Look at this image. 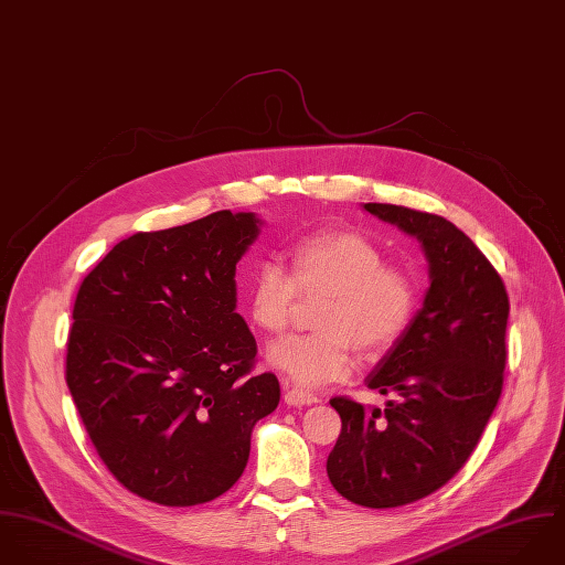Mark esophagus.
Returning <instances> with one entry per match:
<instances>
[{
	"mask_svg": "<svg viewBox=\"0 0 565 565\" xmlns=\"http://www.w3.org/2000/svg\"><path fill=\"white\" fill-rule=\"evenodd\" d=\"M284 399H286L288 406H315V404L321 402L315 393L303 391V388H297V386H286Z\"/></svg>",
	"mask_w": 565,
	"mask_h": 565,
	"instance_id": "34e87169",
	"label": "esophagus"
}]
</instances>
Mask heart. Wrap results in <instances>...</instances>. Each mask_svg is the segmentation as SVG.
<instances>
[{
	"mask_svg": "<svg viewBox=\"0 0 565 565\" xmlns=\"http://www.w3.org/2000/svg\"><path fill=\"white\" fill-rule=\"evenodd\" d=\"M384 250L358 231L334 228L299 239L290 248V277L262 262L246 290L248 317L266 334L288 328L297 292L326 295L308 337L268 347V362L303 386H319L351 373L360 347L366 355L391 349L408 330L417 308L415 279L384 264Z\"/></svg>",
	"mask_w": 565,
	"mask_h": 565,
	"instance_id": "heart-1",
	"label": "heart"
}]
</instances>
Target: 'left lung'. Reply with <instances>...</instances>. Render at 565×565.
Returning a JSON list of instances; mask_svg holds the SVG:
<instances>
[{
  "label": "left lung",
  "mask_w": 565,
  "mask_h": 565,
  "mask_svg": "<svg viewBox=\"0 0 565 565\" xmlns=\"http://www.w3.org/2000/svg\"><path fill=\"white\" fill-rule=\"evenodd\" d=\"M362 210L417 237L430 277L408 330L364 380L397 399L384 411L330 402L342 422L328 456L330 482L353 504L391 509L444 487L476 448L502 393L509 297L450 221L384 203Z\"/></svg>",
  "instance_id": "obj_1"
}]
</instances>
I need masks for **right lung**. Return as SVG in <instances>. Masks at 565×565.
<instances>
[{"instance_id":"1","label":"right lung","mask_w":565,"mask_h":565,"mask_svg":"<svg viewBox=\"0 0 565 565\" xmlns=\"http://www.w3.org/2000/svg\"><path fill=\"white\" fill-rule=\"evenodd\" d=\"M264 225L253 212L121 239L83 279L67 386L92 444L143 500L194 507L242 476L250 433L279 404L235 312V264Z\"/></svg>"}]
</instances>
